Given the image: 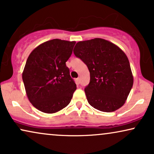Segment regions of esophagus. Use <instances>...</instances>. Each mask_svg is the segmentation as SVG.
I'll use <instances>...</instances> for the list:
<instances>
[{"label": "esophagus", "instance_id": "obj_1", "mask_svg": "<svg viewBox=\"0 0 154 154\" xmlns=\"http://www.w3.org/2000/svg\"><path fill=\"white\" fill-rule=\"evenodd\" d=\"M76 82H77V84L80 83V78H79V77H78V78L76 79Z\"/></svg>", "mask_w": 154, "mask_h": 154}]
</instances>
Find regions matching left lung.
Segmentation results:
<instances>
[{"label":"left lung","mask_w":154,"mask_h":154,"mask_svg":"<svg viewBox=\"0 0 154 154\" xmlns=\"http://www.w3.org/2000/svg\"><path fill=\"white\" fill-rule=\"evenodd\" d=\"M73 52L87 65L90 72V82L85 89L90 105L107 112L121 108L133 85L125 53L118 46L100 38L79 42Z\"/></svg>","instance_id":"8db88e82"}]
</instances>
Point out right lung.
<instances>
[{
  "instance_id": "right-lung-1",
  "label": "right lung",
  "mask_w": 154,
  "mask_h": 154,
  "mask_svg": "<svg viewBox=\"0 0 154 154\" xmlns=\"http://www.w3.org/2000/svg\"><path fill=\"white\" fill-rule=\"evenodd\" d=\"M75 43L52 39L40 44L29 56L22 80L28 99L40 111L54 113L70 103L77 87L65 63Z\"/></svg>"
}]
</instances>
